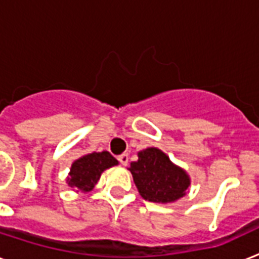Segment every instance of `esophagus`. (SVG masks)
I'll return each mask as SVG.
<instances>
[{"label":"esophagus","instance_id":"1","mask_svg":"<svg viewBox=\"0 0 259 259\" xmlns=\"http://www.w3.org/2000/svg\"><path fill=\"white\" fill-rule=\"evenodd\" d=\"M118 161L122 163L123 166H126V165H127V162H129V155L126 154V153H123V154H121L118 157Z\"/></svg>","mask_w":259,"mask_h":259}]
</instances>
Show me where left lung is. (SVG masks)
<instances>
[{
	"mask_svg": "<svg viewBox=\"0 0 259 259\" xmlns=\"http://www.w3.org/2000/svg\"><path fill=\"white\" fill-rule=\"evenodd\" d=\"M129 170L141 197L149 202H176L190 186L186 170L171 162L169 155L157 148L138 151V161L130 163Z\"/></svg>",
	"mask_w": 259,
	"mask_h": 259,
	"instance_id": "8db88e82",
	"label": "left lung"
}]
</instances>
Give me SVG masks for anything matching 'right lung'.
I'll return each instance as SVG.
<instances>
[{"label": "right lung", "mask_w": 259, "mask_h": 259, "mask_svg": "<svg viewBox=\"0 0 259 259\" xmlns=\"http://www.w3.org/2000/svg\"><path fill=\"white\" fill-rule=\"evenodd\" d=\"M115 165H118V161L109 151L88 153L71 163L66 184L73 188V190L88 193L98 182L101 174Z\"/></svg>", "instance_id": "1"}]
</instances>
